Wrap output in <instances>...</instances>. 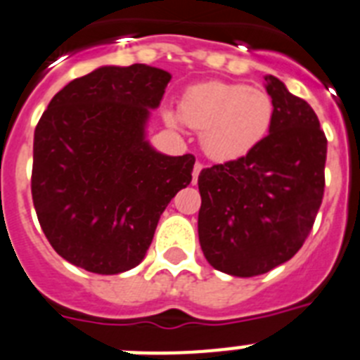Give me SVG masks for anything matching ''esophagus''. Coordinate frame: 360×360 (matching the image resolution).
<instances>
[{
    "instance_id": "1",
    "label": "esophagus",
    "mask_w": 360,
    "mask_h": 360,
    "mask_svg": "<svg viewBox=\"0 0 360 360\" xmlns=\"http://www.w3.org/2000/svg\"><path fill=\"white\" fill-rule=\"evenodd\" d=\"M203 169V164L202 162H196L195 164V169H193V182L196 184V180H198V174H200V171Z\"/></svg>"
}]
</instances>
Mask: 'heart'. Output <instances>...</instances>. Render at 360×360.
I'll use <instances>...</instances> for the list:
<instances>
[{"label":"heart","instance_id":"b5f03b06","mask_svg":"<svg viewBox=\"0 0 360 360\" xmlns=\"http://www.w3.org/2000/svg\"><path fill=\"white\" fill-rule=\"evenodd\" d=\"M178 115L191 129L202 131V148L219 162L249 155L269 135L274 101L265 90L240 82L211 81L187 88ZM174 120V117L167 115Z\"/></svg>","mask_w":360,"mask_h":360}]
</instances>
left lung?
<instances>
[{
    "label": "left lung",
    "instance_id": "left-lung-1",
    "mask_svg": "<svg viewBox=\"0 0 360 360\" xmlns=\"http://www.w3.org/2000/svg\"><path fill=\"white\" fill-rule=\"evenodd\" d=\"M270 133L245 157L200 171L198 236L219 272L252 278L295 256L324 195L326 136L316 111L274 75Z\"/></svg>",
    "mask_w": 360,
    "mask_h": 360
}]
</instances>
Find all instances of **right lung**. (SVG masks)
Segmentation results:
<instances>
[{
  "instance_id": "add662e5",
  "label": "right lung",
  "mask_w": 360,
  "mask_h": 360,
  "mask_svg": "<svg viewBox=\"0 0 360 360\" xmlns=\"http://www.w3.org/2000/svg\"><path fill=\"white\" fill-rule=\"evenodd\" d=\"M171 75L103 66L53 95L34 133L32 200L44 236L72 265L119 274L144 259L158 218L191 184L195 157L144 141Z\"/></svg>"
}]
</instances>
